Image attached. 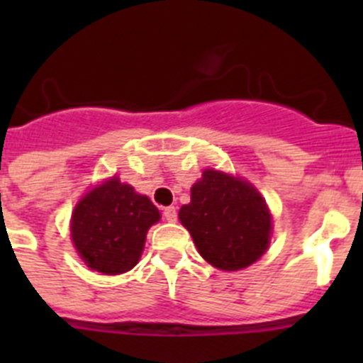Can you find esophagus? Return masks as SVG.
<instances>
[{"mask_svg": "<svg viewBox=\"0 0 363 363\" xmlns=\"http://www.w3.org/2000/svg\"><path fill=\"white\" fill-rule=\"evenodd\" d=\"M163 218H165L167 221H176L178 220V211H176V207H165L163 209Z\"/></svg>", "mask_w": 363, "mask_h": 363, "instance_id": "esophagus-1", "label": "esophagus"}]
</instances>
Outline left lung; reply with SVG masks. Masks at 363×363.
Returning <instances> with one entry per match:
<instances>
[{
  "mask_svg": "<svg viewBox=\"0 0 363 363\" xmlns=\"http://www.w3.org/2000/svg\"><path fill=\"white\" fill-rule=\"evenodd\" d=\"M178 216L198 252L221 271L249 267L271 242L272 218L262 194L245 179L214 169H205L192 185L191 203Z\"/></svg>",
  "mask_w": 363,
  "mask_h": 363,
  "instance_id": "obj_1",
  "label": "left lung"
}]
</instances>
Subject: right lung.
<instances>
[{
	"label": "right lung",
	"instance_id": "1",
	"mask_svg": "<svg viewBox=\"0 0 363 363\" xmlns=\"http://www.w3.org/2000/svg\"><path fill=\"white\" fill-rule=\"evenodd\" d=\"M160 211L118 176L99 184L79 200L70 220V236L92 271L121 274L138 264L147 230Z\"/></svg>",
	"mask_w": 363,
	"mask_h": 363
}]
</instances>
